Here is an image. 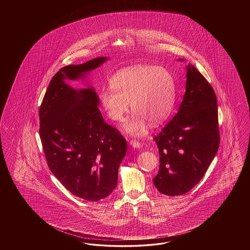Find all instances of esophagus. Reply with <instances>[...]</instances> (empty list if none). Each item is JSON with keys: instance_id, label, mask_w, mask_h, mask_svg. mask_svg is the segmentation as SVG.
Segmentation results:
<instances>
[{"instance_id": "34e87169", "label": "esophagus", "mask_w": 250, "mask_h": 250, "mask_svg": "<svg viewBox=\"0 0 250 250\" xmlns=\"http://www.w3.org/2000/svg\"><path fill=\"white\" fill-rule=\"evenodd\" d=\"M129 145L132 146L133 148H140V146H141V143L137 140H130Z\"/></svg>"}]
</instances>
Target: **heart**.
I'll list each match as a JSON object with an SVG mask.
<instances>
[{"label":"heart","instance_id":"obj_1","mask_svg":"<svg viewBox=\"0 0 250 250\" xmlns=\"http://www.w3.org/2000/svg\"><path fill=\"white\" fill-rule=\"evenodd\" d=\"M110 86L99 96L100 104L107 116L122 122L128 112L132 118L124 124L128 134L142 135L147 126L159 125L170 116L175 104V81L168 69L153 65H137L112 76Z\"/></svg>","mask_w":250,"mask_h":250}]
</instances>
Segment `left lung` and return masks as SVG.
I'll return each mask as SVG.
<instances>
[{"label":"left lung","mask_w":250,"mask_h":250,"mask_svg":"<svg viewBox=\"0 0 250 250\" xmlns=\"http://www.w3.org/2000/svg\"><path fill=\"white\" fill-rule=\"evenodd\" d=\"M186 78L179 112L154 138L160 166L153 181L160 193L170 197L197 185L220 145L217 99L212 85L191 64L187 66Z\"/></svg>","instance_id":"obj_1"}]
</instances>
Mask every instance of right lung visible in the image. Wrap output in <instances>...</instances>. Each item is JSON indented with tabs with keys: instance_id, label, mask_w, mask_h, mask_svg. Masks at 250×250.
Here are the masks:
<instances>
[{
	"instance_id": "right-lung-1",
	"label": "right lung",
	"mask_w": 250,
	"mask_h": 250,
	"mask_svg": "<svg viewBox=\"0 0 250 250\" xmlns=\"http://www.w3.org/2000/svg\"><path fill=\"white\" fill-rule=\"evenodd\" d=\"M107 60L97 57L60 69L39 109V134L50 170L70 193L93 202L108 197L117 186L127 142L104 122L94 87L75 89L65 80L85 79Z\"/></svg>"
}]
</instances>
